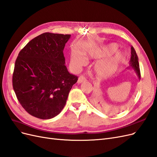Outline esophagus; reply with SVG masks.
Listing matches in <instances>:
<instances>
[{"instance_id": "esophagus-1", "label": "esophagus", "mask_w": 157, "mask_h": 157, "mask_svg": "<svg viewBox=\"0 0 157 157\" xmlns=\"http://www.w3.org/2000/svg\"><path fill=\"white\" fill-rule=\"evenodd\" d=\"M85 81H86V78L83 75L80 76V77H78V83H82Z\"/></svg>"}]
</instances>
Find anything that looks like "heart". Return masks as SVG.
<instances>
[{"label": "heart", "instance_id": "b5f03b06", "mask_svg": "<svg viewBox=\"0 0 157 157\" xmlns=\"http://www.w3.org/2000/svg\"><path fill=\"white\" fill-rule=\"evenodd\" d=\"M117 49L118 45L115 43H112L103 48H96L90 50L85 54L84 57L78 52H74L71 56V65L75 69H80L86 64V59L102 58L98 60L95 64L94 71L99 77H108L117 70L123 59V55L121 52H114Z\"/></svg>", "mask_w": 157, "mask_h": 157}]
</instances>
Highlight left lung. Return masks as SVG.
Returning a JSON list of instances; mask_svg holds the SVG:
<instances>
[{"instance_id":"8db88e82","label":"left lung","mask_w":157,"mask_h":157,"mask_svg":"<svg viewBox=\"0 0 157 157\" xmlns=\"http://www.w3.org/2000/svg\"><path fill=\"white\" fill-rule=\"evenodd\" d=\"M130 67L135 71L137 75L138 76L139 78L140 79L141 73L140 69V64L138 61V57H137L136 52L133 46H131V58L130 61Z\"/></svg>"}]
</instances>
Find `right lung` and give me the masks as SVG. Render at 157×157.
I'll use <instances>...</instances> for the list:
<instances>
[{
	"mask_svg": "<svg viewBox=\"0 0 157 157\" xmlns=\"http://www.w3.org/2000/svg\"><path fill=\"white\" fill-rule=\"evenodd\" d=\"M71 35L44 33L18 54L12 76L19 102L31 115L50 119L60 113L78 77L65 65L63 49Z\"/></svg>",
	"mask_w": 157,
	"mask_h": 157,
	"instance_id": "1",
	"label": "right lung"
}]
</instances>
